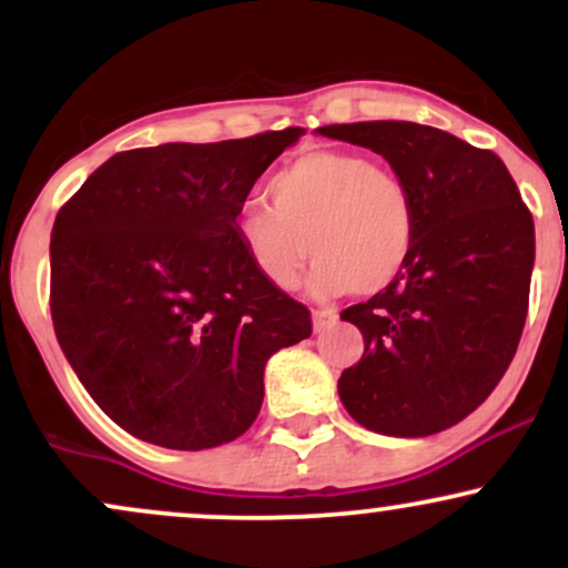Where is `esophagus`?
<instances>
[{
    "instance_id": "34e87169",
    "label": "esophagus",
    "mask_w": 568,
    "mask_h": 568,
    "mask_svg": "<svg viewBox=\"0 0 568 568\" xmlns=\"http://www.w3.org/2000/svg\"><path fill=\"white\" fill-rule=\"evenodd\" d=\"M338 312L334 306H317V310H312V325H315V331L321 334V331L331 328V325L336 323Z\"/></svg>"
}]
</instances>
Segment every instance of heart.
Segmentation results:
<instances>
[{
  "mask_svg": "<svg viewBox=\"0 0 568 568\" xmlns=\"http://www.w3.org/2000/svg\"><path fill=\"white\" fill-rule=\"evenodd\" d=\"M266 200L243 205L234 237L266 283L293 291L310 262L317 291L379 293L416 245V202L400 175L342 149H315L283 165Z\"/></svg>",
  "mask_w": 568,
  "mask_h": 568,
  "instance_id": "1",
  "label": "heart"
}]
</instances>
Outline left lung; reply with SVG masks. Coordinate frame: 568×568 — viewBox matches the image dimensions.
I'll return each mask as SVG.
<instances>
[{"instance_id":"8db88e82","label":"left lung","mask_w":568,"mask_h":568,"mask_svg":"<svg viewBox=\"0 0 568 568\" xmlns=\"http://www.w3.org/2000/svg\"><path fill=\"white\" fill-rule=\"evenodd\" d=\"M382 154L416 202L408 264L342 321L361 328L363 357L338 397L357 425L425 438L473 414L510 366L534 266V219L510 171L488 149L416 122L317 130Z\"/></svg>"}]
</instances>
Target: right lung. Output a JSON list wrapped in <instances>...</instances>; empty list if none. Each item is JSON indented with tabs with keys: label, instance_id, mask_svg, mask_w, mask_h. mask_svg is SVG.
Returning a JSON list of instances; mask_svg holds the SVG:
<instances>
[{
	"label": "right lung",
	"instance_id": "right-lung-1",
	"mask_svg": "<svg viewBox=\"0 0 568 568\" xmlns=\"http://www.w3.org/2000/svg\"><path fill=\"white\" fill-rule=\"evenodd\" d=\"M304 128L114 154L58 211L50 312L63 355L125 433L200 452L245 433L264 366L310 310L253 270L234 219Z\"/></svg>",
	"mask_w": 568,
	"mask_h": 568
}]
</instances>
